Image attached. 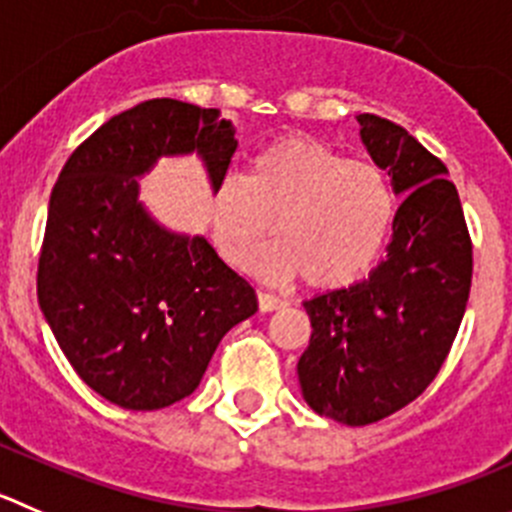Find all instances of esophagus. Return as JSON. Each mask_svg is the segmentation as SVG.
Instances as JSON below:
<instances>
[{
  "label": "esophagus",
  "instance_id": "34e87169",
  "mask_svg": "<svg viewBox=\"0 0 512 512\" xmlns=\"http://www.w3.org/2000/svg\"><path fill=\"white\" fill-rule=\"evenodd\" d=\"M257 303H260V310L262 313H272V310H280L288 305V300L278 298V295H272V293H265V290H260L257 293Z\"/></svg>",
  "mask_w": 512,
  "mask_h": 512
}]
</instances>
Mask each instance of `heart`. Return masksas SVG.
Wrapping results in <instances>:
<instances>
[{
	"instance_id": "1",
	"label": "heart",
	"mask_w": 512,
	"mask_h": 512,
	"mask_svg": "<svg viewBox=\"0 0 512 512\" xmlns=\"http://www.w3.org/2000/svg\"><path fill=\"white\" fill-rule=\"evenodd\" d=\"M283 240L252 262L262 278L305 275L321 290L364 278L384 252L396 197L384 171L315 138L283 136L260 148L245 176L214 186L209 227L229 265H247L275 229Z\"/></svg>"
}]
</instances>
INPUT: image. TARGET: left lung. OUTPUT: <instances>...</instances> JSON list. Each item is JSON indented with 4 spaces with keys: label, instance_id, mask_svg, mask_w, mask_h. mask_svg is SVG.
<instances>
[{
    "label": "left lung",
    "instance_id": "obj_1",
    "mask_svg": "<svg viewBox=\"0 0 512 512\" xmlns=\"http://www.w3.org/2000/svg\"><path fill=\"white\" fill-rule=\"evenodd\" d=\"M358 123L404 202L369 278L305 300L313 333L298 361L308 407L348 427L399 412L432 384L472 283L470 232L447 166L386 118L361 113Z\"/></svg>",
    "mask_w": 512,
    "mask_h": 512
}]
</instances>
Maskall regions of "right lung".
Returning <instances> with one entry per match:
<instances>
[{
  "instance_id": "1",
  "label": "right lung",
  "mask_w": 512,
  "mask_h": 512,
  "mask_svg": "<svg viewBox=\"0 0 512 512\" xmlns=\"http://www.w3.org/2000/svg\"><path fill=\"white\" fill-rule=\"evenodd\" d=\"M234 126L217 108L154 98L105 121L62 166L50 197L37 298L80 379L123 409L171 407L197 389L257 295L204 237L161 227L138 176L197 154L222 184Z\"/></svg>"
}]
</instances>
